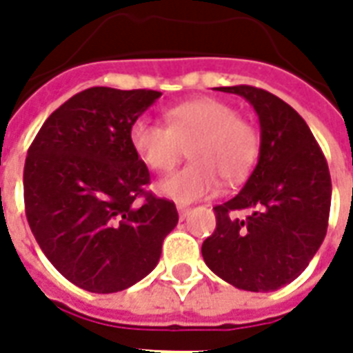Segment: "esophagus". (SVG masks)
<instances>
[{"label":"esophagus","mask_w":353,"mask_h":353,"mask_svg":"<svg viewBox=\"0 0 353 353\" xmlns=\"http://www.w3.org/2000/svg\"><path fill=\"white\" fill-rule=\"evenodd\" d=\"M177 212H179V218L181 220H185L188 216V212H190V209L188 207H185V205H177Z\"/></svg>","instance_id":"1"}]
</instances>
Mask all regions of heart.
I'll use <instances>...</instances> for the list:
<instances>
[{"label": "heart", "instance_id": "1", "mask_svg": "<svg viewBox=\"0 0 353 353\" xmlns=\"http://www.w3.org/2000/svg\"><path fill=\"white\" fill-rule=\"evenodd\" d=\"M165 124L137 119L130 128V143L144 165L168 172L190 146L192 163L159 183V190L177 201H196L241 181L254 165L260 148L256 128L236 113L234 106L216 97H199L172 106Z\"/></svg>", "mask_w": 353, "mask_h": 353}]
</instances>
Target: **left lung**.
Segmentation results:
<instances>
[{"instance_id":"obj_1","label":"left lung","mask_w":353,"mask_h":353,"mask_svg":"<svg viewBox=\"0 0 353 353\" xmlns=\"http://www.w3.org/2000/svg\"><path fill=\"white\" fill-rule=\"evenodd\" d=\"M251 102L262 128L260 159L234 198L216 205L205 263L245 291H274L307 268L328 229L332 177L323 150L299 113L254 85L216 88ZM245 210V219L236 212Z\"/></svg>"}]
</instances>
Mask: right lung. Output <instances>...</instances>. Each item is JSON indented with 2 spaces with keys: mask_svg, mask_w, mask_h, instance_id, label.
Instances as JSON below:
<instances>
[{
  "mask_svg": "<svg viewBox=\"0 0 353 353\" xmlns=\"http://www.w3.org/2000/svg\"><path fill=\"white\" fill-rule=\"evenodd\" d=\"M154 90L90 88L52 112L29 146L25 216L60 273L91 293H115L157 265L177 225L174 201L146 190L148 166L130 128Z\"/></svg>",
  "mask_w": 353,
  "mask_h": 353,
  "instance_id": "1",
  "label": "right lung"
}]
</instances>
